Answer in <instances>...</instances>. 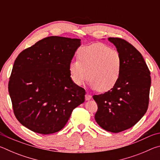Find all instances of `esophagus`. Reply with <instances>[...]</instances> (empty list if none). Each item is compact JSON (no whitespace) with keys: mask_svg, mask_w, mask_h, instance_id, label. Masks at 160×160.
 Masks as SVG:
<instances>
[{"mask_svg":"<svg viewBox=\"0 0 160 160\" xmlns=\"http://www.w3.org/2000/svg\"><path fill=\"white\" fill-rule=\"evenodd\" d=\"M92 99V95L89 93H87L85 94V99L86 100H90Z\"/></svg>","mask_w":160,"mask_h":160,"instance_id":"1","label":"esophagus"}]
</instances>
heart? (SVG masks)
Segmentation results:
<instances>
[{
  "mask_svg": "<svg viewBox=\"0 0 160 160\" xmlns=\"http://www.w3.org/2000/svg\"><path fill=\"white\" fill-rule=\"evenodd\" d=\"M77 59L70 62L68 66L70 79L75 85H82L88 77L92 88L107 92L118 82L122 58L117 51L97 43L80 48Z\"/></svg>",
  "mask_w": 160,
  "mask_h": 160,
  "instance_id": "1",
  "label": "heart"
}]
</instances>
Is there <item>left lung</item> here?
Here are the masks:
<instances>
[{
    "label": "left lung",
    "instance_id": "left-lung-1",
    "mask_svg": "<svg viewBox=\"0 0 160 160\" xmlns=\"http://www.w3.org/2000/svg\"><path fill=\"white\" fill-rule=\"evenodd\" d=\"M122 58L118 82L112 90L94 95L98 109L97 123L112 132L125 131L135 125L146 113L151 85L150 72L138 51L118 37H109Z\"/></svg>",
    "mask_w": 160,
    "mask_h": 160
}]
</instances>
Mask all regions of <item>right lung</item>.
<instances>
[{
    "label": "right lung",
    "instance_id": "obj_1",
    "mask_svg": "<svg viewBox=\"0 0 160 160\" xmlns=\"http://www.w3.org/2000/svg\"><path fill=\"white\" fill-rule=\"evenodd\" d=\"M80 39L52 36L18 56L8 82L13 112L22 125L48 135L63 128L85 90L72 82L68 66Z\"/></svg>",
    "mask_w": 160,
    "mask_h": 160
}]
</instances>
